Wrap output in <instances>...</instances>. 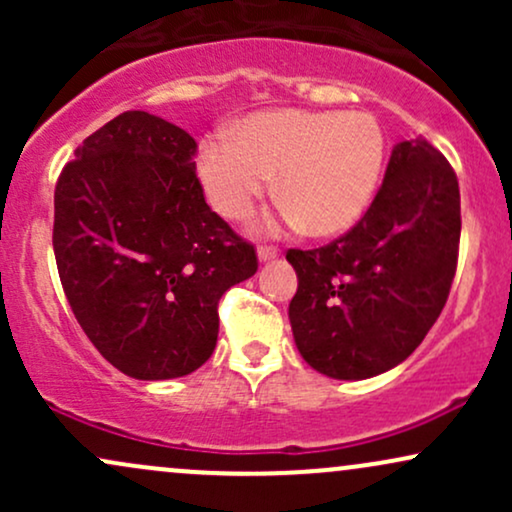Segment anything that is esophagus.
Masks as SVG:
<instances>
[{
  "mask_svg": "<svg viewBox=\"0 0 512 512\" xmlns=\"http://www.w3.org/2000/svg\"><path fill=\"white\" fill-rule=\"evenodd\" d=\"M257 257H260V262L276 260V257H279V250L272 248V245H260V248H257Z\"/></svg>",
  "mask_w": 512,
  "mask_h": 512,
  "instance_id": "1",
  "label": "esophagus"
}]
</instances>
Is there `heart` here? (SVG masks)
Instances as JSON below:
<instances>
[{"label":"heart","mask_w":512,"mask_h":512,"mask_svg":"<svg viewBox=\"0 0 512 512\" xmlns=\"http://www.w3.org/2000/svg\"><path fill=\"white\" fill-rule=\"evenodd\" d=\"M385 151L383 125L366 110L279 108L245 117L231 142H204L197 175L211 207L231 221L248 219L276 175L284 219L308 236L332 238L366 214Z\"/></svg>","instance_id":"obj_1"}]
</instances>
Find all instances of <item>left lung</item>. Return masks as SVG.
I'll use <instances>...</instances> for the list:
<instances>
[{
	"label": "left lung",
	"mask_w": 512,
	"mask_h": 512,
	"mask_svg": "<svg viewBox=\"0 0 512 512\" xmlns=\"http://www.w3.org/2000/svg\"><path fill=\"white\" fill-rule=\"evenodd\" d=\"M460 185L426 139L392 149L363 219L325 248L289 250V320L310 368L366 380L424 342L448 301L460 245Z\"/></svg>",
	"instance_id": "obj_1"
}]
</instances>
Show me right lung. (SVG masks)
<instances>
[{
    "mask_svg": "<svg viewBox=\"0 0 512 512\" xmlns=\"http://www.w3.org/2000/svg\"><path fill=\"white\" fill-rule=\"evenodd\" d=\"M185 129L127 110L84 139L55 187L64 296L105 361L137 380L214 354L219 301L257 272L250 243L204 202Z\"/></svg>",
    "mask_w": 512,
    "mask_h": 512,
    "instance_id": "1",
    "label": "right lung"
}]
</instances>
